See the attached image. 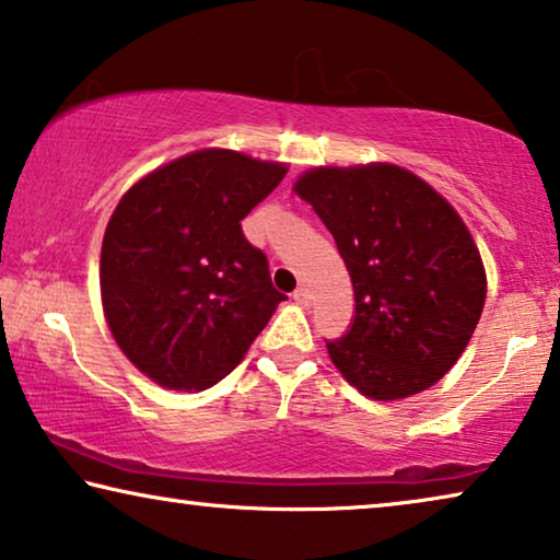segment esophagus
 Instances as JSON below:
<instances>
[{
    "label": "esophagus",
    "mask_w": 560,
    "mask_h": 560,
    "mask_svg": "<svg viewBox=\"0 0 560 560\" xmlns=\"http://www.w3.org/2000/svg\"><path fill=\"white\" fill-rule=\"evenodd\" d=\"M291 299H294L296 304H302V306H308V291L306 289H296L294 294H291Z\"/></svg>",
    "instance_id": "esophagus-1"
}]
</instances>
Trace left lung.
I'll use <instances>...</instances> for the list:
<instances>
[{
    "instance_id": "left-lung-1",
    "label": "left lung",
    "mask_w": 560,
    "mask_h": 560,
    "mask_svg": "<svg viewBox=\"0 0 560 560\" xmlns=\"http://www.w3.org/2000/svg\"><path fill=\"white\" fill-rule=\"evenodd\" d=\"M296 194L352 277L354 322L331 362L372 399H402L453 370L486 304V271L455 208L397 165L316 168Z\"/></svg>"
}]
</instances>
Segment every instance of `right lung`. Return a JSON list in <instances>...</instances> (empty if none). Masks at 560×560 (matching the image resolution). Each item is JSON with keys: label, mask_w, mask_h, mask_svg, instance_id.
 Segmentation results:
<instances>
[{"label": "right lung", "mask_w": 560, "mask_h": 560, "mask_svg": "<svg viewBox=\"0 0 560 560\" xmlns=\"http://www.w3.org/2000/svg\"><path fill=\"white\" fill-rule=\"evenodd\" d=\"M283 173L233 150H198L120 198L100 256L105 319L125 357L158 385H215L287 299L241 229Z\"/></svg>", "instance_id": "add662e5"}]
</instances>
